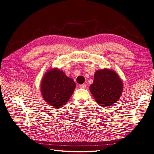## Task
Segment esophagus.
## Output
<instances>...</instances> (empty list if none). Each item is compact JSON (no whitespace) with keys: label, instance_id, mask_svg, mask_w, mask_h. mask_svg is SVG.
I'll list each match as a JSON object with an SVG mask.
<instances>
[{"label":"esophagus","instance_id":"esophagus-1","mask_svg":"<svg viewBox=\"0 0 154 154\" xmlns=\"http://www.w3.org/2000/svg\"><path fill=\"white\" fill-rule=\"evenodd\" d=\"M79 87L80 88H86V85L85 84H83V85H80L79 86Z\"/></svg>","mask_w":154,"mask_h":154}]
</instances>
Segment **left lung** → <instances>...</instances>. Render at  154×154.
I'll use <instances>...</instances> for the list:
<instances>
[{
	"instance_id": "obj_1",
	"label": "left lung",
	"mask_w": 154,
	"mask_h": 154,
	"mask_svg": "<svg viewBox=\"0 0 154 154\" xmlns=\"http://www.w3.org/2000/svg\"><path fill=\"white\" fill-rule=\"evenodd\" d=\"M122 82L114 71L104 69L97 71L89 89L97 103L106 107L116 103L122 92Z\"/></svg>"
}]
</instances>
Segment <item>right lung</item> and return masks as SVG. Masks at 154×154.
Segmentation results:
<instances>
[{"label": "right lung", "instance_id": "right-lung-1", "mask_svg": "<svg viewBox=\"0 0 154 154\" xmlns=\"http://www.w3.org/2000/svg\"><path fill=\"white\" fill-rule=\"evenodd\" d=\"M75 87L73 79L67 77L63 71L53 69L45 75L41 84V92L48 104L60 108L68 101Z\"/></svg>", "mask_w": 154, "mask_h": 154}]
</instances>
